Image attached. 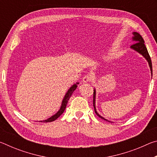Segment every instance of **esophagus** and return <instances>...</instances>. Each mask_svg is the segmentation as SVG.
Returning a JSON list of instances; mask_svg holds the SVG:
<instances>
[{
  "label": "esophagus",
  "instance_id": "esophagus-1",
  "mask_svg": "<svg viewBox=\"0 0 157 157\" xmlns=\"http://www.w3.org/2000/svg\"><path fill=\"white\" fill-rule=\"evenodd\" d=\"M92 78L93 77L91 75H86L82 79V82H83V83H88V82L92 80Z\"/></svg>",
  "mask_w": 157,
  "mask_h": 157
}]
</instances>
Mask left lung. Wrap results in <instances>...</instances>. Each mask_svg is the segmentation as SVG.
<instances>
[{"instance_id": "left-lung-1", "label": "left lung", "mask_w": 157, "mask_h": 157, "mask_svg": "<svg viewBox=\"0 0 157 157\" xmlns=\"http://www.w3.org/2000/svg\"><path fill=\"white\" fill-rule=\"evenodd\" d=\"M133 36H132V41L134 42L135 44L132 45L130 48L134 50V51H136L137 52H139L140 55H141L142 56L145 58L146 61L148 62V65L150 66V71H151V75H152V61H151V58L149 55V53L147 52V48L145 46V41L143 40V37L140 35V34H139L136 32H134L132 33ZM95 98H96V90L94 88V110L95 113L97 114V116H98L102 119H104L106 121L108 122H111L109 121H108L107 119L105 118L104 117H102V116H100L99 113H98V111L96 110V107H95ZM112 123V122H111Z\"/></svg>"}]
</instances>
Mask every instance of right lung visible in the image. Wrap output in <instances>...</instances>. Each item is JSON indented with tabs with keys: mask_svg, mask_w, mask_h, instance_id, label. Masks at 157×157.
<instances>
[{
	"mask_svg": "<svg viewBox=\"0 0 157 157\" xmlns=\"http://www.w3.org/2000/svg\"><path fill=\"white\" fill-rule=\"evenodd\" d=\"M78 84H79V82H76L75 84H73L72 86H71L70 88L68 89L67 92L66 93L64 97H63V98L59 109L58 110V111L56 113L54 114V115L52 116H50L49 118L46 119V120L40 121L39 122H43V123H48V122L54 121L56 120L57 118H59V117L63 113V111H64L66 107V105H67V103H68V101L69 99H70V98H71V95H72L74 91H75V90L77 89V87H78Z\"/></svg>",
	"mask_w": 157,
	"mask_h": 157,
	"instance_id": "obj_1",
	"label": "right lung"
}]
</instances>
